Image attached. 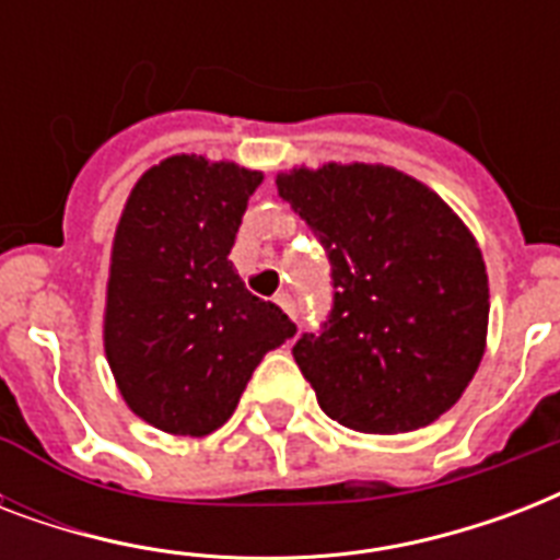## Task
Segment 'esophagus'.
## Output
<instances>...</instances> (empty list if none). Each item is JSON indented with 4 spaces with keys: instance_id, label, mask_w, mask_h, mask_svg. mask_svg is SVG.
I'll use <instances>...</instances> for the list:
<instances>
[{
    "instance_id": "esophagus-1",
    "label": "esophagus",
    "mask_w": 560,
    "mask_h": 560,
    "mask_svg": "<svg viewBox=\"0 0 560 560\" xmlns=\"http://www.w3.org/2000/svg\"><path fill=\"white\" fill-rule=\"evenodd\" d=\"M276 305H279L281 311H284V314H288L290 319L296 323V302H293V296H290V293H279V296H276Z\"/></svg>"
}]
</instances>
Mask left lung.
Here are the masks:
<instances>
[{
    "instance_id": "obj_1",
    "label": "left lung",
    "mask_w": 560,
    "mask_h": 560,
    "mask_svg": "<svg viewBox=\"0 0 560 560\" xmlns=\"http://www.w3.org/2000/svg\"><path fill=\"white\" fill-rule=\"evenodd\" d=\"M331 264V311L293 358L328 418L409 433L462 398L488 331L482 253L451 206L386 165L279 174Z\"/></svg>"
}]
</instances>
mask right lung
<instances>
[{
    "label": "right lung",
    "mask_w": 560,
    "mask_h": 560,
    "mask_svg": "<svg viewBox=\"0 0 560 560\" xmlns=\"http://www.w3.org/2000/svg\"><path fill=\"white\" fill-rule=\"evenodd\" d=\"M258 171L171 156L136 183L113 244L104 349L127 407L174 435L235 412L267 351L296 334L229 261Z\"/></svg>",
    "instance_id": "1"
}]
</instances>
